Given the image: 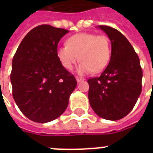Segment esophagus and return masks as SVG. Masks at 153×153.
Masks as SVG:
<instances>
[{
	"label": "esophagus",
	"instance_id": "esophagus-1",
	"mask_svg": "<svg viewBox=\"0 0 153 153\" xmlns=\"http://www.w3.org/2000/svg\"><path fill=\"white\" fill-rule=\"evenodd\" d=\"M76 81L78 82V83H80V82H82V81H83V79H82V78H79V77H77L76 78Z\"/></svg>",
	"mask_w": 153,
	"mask_h": 153
}]
</instances>
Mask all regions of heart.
Returning <instances> with one entry per match:
<instances>
[{
    "label": "heart",
    "mask_w": 153,
    "mask_h": 153,
    "mask_svg": "<svg viewBox=\"0 0 153 153\" xmlns=\"http://www.w3.org/2000/svg\"><path fill=\"white\" fill-rule=\"evenodd\" d=\"M56 55L66 70H71L80 59L82 63L78 67V74L99 73L105 70L111 59V41L106 35L79 33L68 38L67 46L58 47Z\"/></svg>",
    "instance_id": "1"
}]
</instances>
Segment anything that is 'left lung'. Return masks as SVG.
I'll return each instance as SVG.
<instances>
[{
    "label": "left lung",
    "instance_id": "obj_1",
    "mask_svg": "<svg viewBox=\"0 0 153 153\" xmlns=\"http://www.w3.org/2000/svg\"><path fill=\"white\" fill-rule=\"evenodd\" d=\"M111 42V60L99 77L88 80L91 107L101 118L117 120L130 112L142 92L143 70L134 47L120 32L100 25Z\"/></svg>",
    "mask_w": 153,
    "mask_h": 153
}]
</instances>
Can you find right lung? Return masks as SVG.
Wrapping results in <instances>:
<instances>
[{
  "label": "right lung",
  "instance_id": "obj_1",
  "mask_svg": "<svg viewBox=\"0 0 153 153\" xmlns=\"http://www.w3.org/2000/svg\"><path fill=\"white\" fill-rule=\"evenodd\" d=\"M69 31L51 25L33 28L12 60L13 97L24 115L47 123L62 115L77 82L58 60L57 46Z\"/></svg>",
  "mask_w": 153,
  "mask_h": 153
}]
</instances>
